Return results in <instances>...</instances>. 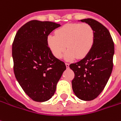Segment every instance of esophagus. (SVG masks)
Masks as SVG:
<instances>
[{
	"label": "esophagus",
	"instance_id": "esophagus-1",
	"mask_svg": "<svg viewBox=\"0 0 121 121\" xmlns=\"http://www.w3.org/2000/svg\"><path fill=\"white\" fill-rule=\"evenodd\" d=\"M65 65H66L67 68H69V64H68V63H65Z\"/></svg>",
	"mask_w": 121,
	"mask_h": 121
}]
</instances>
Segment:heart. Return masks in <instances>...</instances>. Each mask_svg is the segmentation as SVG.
<instances>
[{
  "instance_id": "1",
  "label": "heart",
  "mask_w": 121,
  "mask_h": 121,
  "mask_svg": "<svg viewBox=\"0 0 121 121\" xmlns=\"http://www.w3.org/2000/svg\"><path fill=\"white\" fill-rule=\"evenodd\" d=\"M95 31L88 24H68L56 30L55 35L50 34L47 44L52 54L60 58L64 55L66 60H73L77 57H86L95 43Z\"/></svg>"
}]
</instances>
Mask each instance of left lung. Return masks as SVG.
I'll list each match as a JSON object with an SVG mask.
<instances>
[{"mask_svg": "<svg viewBox=\"0 0 121 121\" xmlns=\"http://www.w3.org/2000/svg\"><path fill=\"white\" fill-rule=\"evenodd\" d=\"M80 21L88 24L93 28L95 43L86 57L69 65L75 73L71 84L78 98L91 101L104 89L111 76L115 47L109 31L101 23L91 18Z\"/></svg>", "mask_w": 121, "mask_h": 121, "instance_id": "obj_1", "label": "left lung"}]
</instances>
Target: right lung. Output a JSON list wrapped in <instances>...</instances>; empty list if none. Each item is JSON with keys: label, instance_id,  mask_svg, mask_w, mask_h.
<instances>
[{"label": "right lung", "instance_id": "right-lung-1", "mask_svg": "<svg viewBox=\"0 0 121 121\" xmlns=\"http://www.w3.org/2000/svg\"><path fill=\"white\" fill-rule=\"evenodd\" d=\"M60 26L49 21L31 20L18 30L12 43L15 77L24 91L35 101L52 98L66 69L65 63L54 57L47 44L48 35Z\"/></svg>", "mask_w": 121, "mask_h": 121}]
</instances>
